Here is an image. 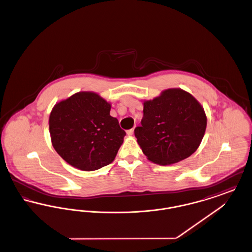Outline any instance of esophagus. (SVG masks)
Returning <instances> with one entry per match:
<instances>
[{"label": "esophagus", "instance_id": "esophagus-1", "mask_svg": "<svg viewBox=\"0 0 252 252\" xmlns=\"http://www.w3.org/2000/svg\"><path fill=\"white\" fill-rule=\"evenodd\" d=\"M133 132H134V128H131V129H129V130L126 131V134H127L128 136H131L132 134H133Z\"/></svg>", "mask_w": 252, "mask_h": 252}]
</instances>
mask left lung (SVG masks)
<instances>
[{"instance_id": "8db88e82", "label": "left lung", "mask_w": 252, "mask_h": 252, "mask_svg": "<svg viewBox=\"0 0 252 252\" xmlns=\"http://www.w3.org/2000/svg\"><path fill=\"white\" fill-rule=\"evenodd\" d=\"M142 126L134 130L149 160L160 165L177 163L196 151L203 139L207 117L193 96L181 89H168L144 102Z\"/></svg>"}]
</instances>
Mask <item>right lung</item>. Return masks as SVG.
I'll return each mask as SVG.
<instances>
[{
  "mask_svg": "<svg viewBox=\"0 0 252 252\" xmlns=\"http://www.w3.org/2000/svg\"><path fill=\"white\" fill-rule=\"evenodd\" d=\"M110 104L99 94L80 92L52 109L49 130L52 144L66 162L83 171L111 163L126 132L110 116Z\"/></svg>",
  "mask_w": 252,
  "mask_h": 252,
  "instance_id": "right-lung-1",
  "label": "right lung"
}]
</instances>
